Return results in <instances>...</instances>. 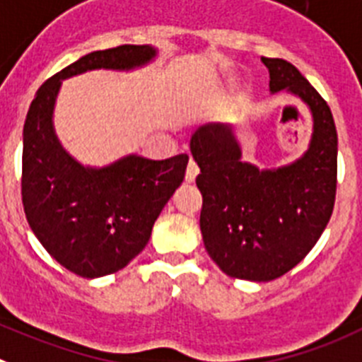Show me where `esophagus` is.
<instances>
[{
  "instance_id": "34e87169",
  "label": "esophagus",
  "mask_w": 362,
  "mask_h": 362,
  "mask_svg": "<svg viewBox=\"0 0 362 362\" xmlns=\"http://www.w3.org/2000/svg\"><path fill=\"white\" fill-rule=\"evenodd\" d=\"M198 173H200V168H198L197 162L191 158L187 164V169H185V182H194V178H197Z\"/></svg>"
}]
</instances>
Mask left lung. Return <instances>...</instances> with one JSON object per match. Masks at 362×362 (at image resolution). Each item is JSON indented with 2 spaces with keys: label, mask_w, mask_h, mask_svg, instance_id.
Masks as SVG:
<instances>
[{
  "label": "left lung",
  "mask_w": 362,
  "mask_h": 362,
  "mask_svg": "<svg viewBox=\"0 0 362 362\" xmlns=\"http://www.w3.org/2000/svg\"><path fill=\"white\" fill-rule=\"evenodd\" d=\"M262 63L270 92L286 88L310 108L307 153L262 171L242 162L230 126L205 124L191 136L205 250L227 276L249 281L279 278L310 252L330 220L337 187V132L327 100L294 64L272 57Z\"/></svg>",
  "instance_id": "8db88e82"
}]
</instances>
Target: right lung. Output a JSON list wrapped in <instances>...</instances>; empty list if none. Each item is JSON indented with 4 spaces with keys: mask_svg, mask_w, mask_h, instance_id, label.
<instances>
[{
    "mask_svg": "<svg viewBox=\"0 0 362 362\" xmlns=\"http://www.w3.org/2000/svg\"><path fill=\"white\" fill-rule=\"evenodd\" d=\"M155 54L149 45H122L83 55L41 84L28 108L23 128L25 214L52 258L83 278L113 274L142 252L153 223L184 180L189 157L128 155L106 168H84L55 136V97L63 79L95 68L132 70Z\"/></svg>",
    "mask_w": 362,
    "mask_h": 362,
    "instance_id": "obj_1",
    "label": "right lung"
}]
</instances>
